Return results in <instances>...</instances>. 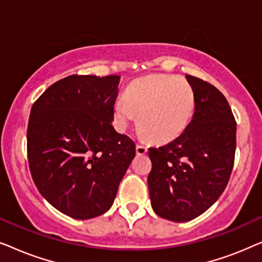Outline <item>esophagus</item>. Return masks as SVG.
<instances>
[{"label":"esophagus","mask_w":262,"mask_h":262,"mask_svg":"<svg viewBox=\"0 0 262 262\" xmlns=\"http://www.w3.org/2000/svg\"><path fill=\"white\" fill-rule=\"evenodd\" d=\"M146 151H148V148H146L145 145L143 144L136 145V152H137V155H144Z\"/></svg>","instance_id":"1"}]
</instances>
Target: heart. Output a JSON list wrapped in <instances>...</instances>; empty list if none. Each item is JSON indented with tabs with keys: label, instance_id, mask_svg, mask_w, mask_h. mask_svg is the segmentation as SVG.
Masks as SVG:
<instances>
[{
	"label": "heart",
	"instance_id": "obj_1",
	"mask_svg": "<svg viewBox=\"0 0 262 262\" xmlns=\"http://www.w3.org/2000/svg\"><path fill=\"white\" fill-rule=\"evenodd\" d=\"M195 96L184 77L156 74L138 78L114 105L116 127L124 132L139 114V132L156 141H169L185 130L193 116Z\"/></svg>",
	"mask_w": 262,
	"mask_h": 262
}]
</instances>
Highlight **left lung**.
<instances>
[{
	"label": "left lung",
	"mask_w": 262,
	"mask_h": 262,
	"mask_svg": "<svg viewBox=\"0 0 262 262\" xmlns=\"http://www.w3.org/2000/svg\"><path fill=\"white\" fill-rule=\"evenodd\" d=\"M194 114L182 134L149 148L151 206L160 217L188 222L205 212L227 187L235 161L236 120L225 96L209 82L186 75Z\"/></svg>",
	"instance_id": "left-lung-1"
}]
</instances>
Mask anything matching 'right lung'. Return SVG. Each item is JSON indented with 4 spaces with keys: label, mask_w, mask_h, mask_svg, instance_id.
<instances>
[{
    "label": "right lung",
    "mask_w": 262,
    "mask_h": 262,
    "mask_svg": "<svg viewBox=\"0 0 262 262\" xmlns=\"http://www.w3.org/2000/svg\"><path fill=\"white\" fill-rule=\"evenodd\" d=\"M120 76L70 75L33 103L27 157L40 194L75 220L112 206L136 155L135 142L112 126Z\"/></svg>",
    "instance_id": "1"
}]
</instances>
